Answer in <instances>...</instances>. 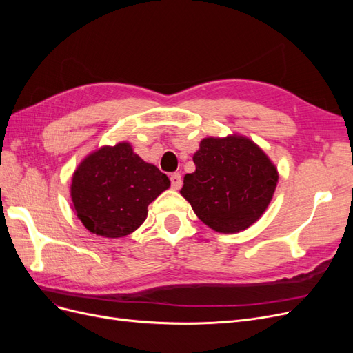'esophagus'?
Returning a JSON list of instances; mask_svg holds the SVG:
<instances>
[{
	"instance_id": "esophagus-1",
	"label": "esophagus",
	"mask_w": 353,
	"mask_h": 353,
	"mask_svg": "<svg viewBox=\"0 0 353 353\" xmlns=\"http://www.w3.org/2000/svg\"><path fill=\"white\" fill-rule=\"evenodd\" d=\"M170 185H172L174 190H179L181 185H183V179H181L179 174H172L170 175Z\"/></svg>"
}]
</instances>
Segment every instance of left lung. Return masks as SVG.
Returning a JSON list of instances; mask_svg holds the SVG:
<instances>
[{
  "mask_svg": "<svg viewBox=\"0 0 353 353\" xmlns=\"http://www.w3.org/2000/svg\"><path fill=\"white\" fill-rule=\"evenodd\" d=\"M184 176L181 194L201 222L218 232L249 228L268 208L279 183L276 168L259 145L241 135L205 138Z\"/></svg>",
  "mask_w": 353,
  "mask_h": 353,
  "instance_id": "obj_1",
  "label": "left lung"
}]
</instances>
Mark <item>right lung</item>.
Masks as SVG:
<instances>
[{
  "mask_svg": "<svg viewBox=\"0 0 353 353\" xmlns=\"http://www.w3.org/2000/svg\"><path fill=\"white\" fill-rule=\"evenodd\" d=\"M169 185V178L135 154L130 143H119L82 160L72 178L70 196L85 228L119 239L141 225L148 205Z\"/></svg>",
  "mask_w": 353,
  "mask_h": 353,
  "instance_id": "right-lung-1",
  "label": "right lung"
}]
</instances>
